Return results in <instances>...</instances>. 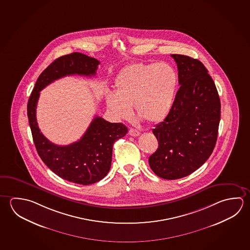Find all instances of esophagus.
<instances>
[{
	"label": "esophagus",
	"mask_w": 250,
	"mask_h": 250,
	"mask_svg": "<svg viewBox=\"0 0 250 250\" xmlns=\"http://www.w3.org/2000/svg\"><path fill=\"white\" fill-rule=\"evenodd\" d=\"M129 134H130L131 136H132V137H137V136L140 135V131H138V130H136V129L131 128V129L129 130Z\"/></svg>",
	"instance_id": "obj_1"
}]
</instances>
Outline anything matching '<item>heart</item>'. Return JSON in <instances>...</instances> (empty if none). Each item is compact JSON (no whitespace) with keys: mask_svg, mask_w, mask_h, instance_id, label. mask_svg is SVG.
Listing matches in <instances>:
<instances>
[{"mask_svg":"<svg viewBox=\"0 0 250 250\" xmlns=\"http://www.w3.org/2000/svg\"><path fill=\"white\" fill-rule=\"evenodd\" d=\"M177 83L176 71L166 62L131 64L117 76L116 93L106 94V104L116 119H129L133 105L142 119L158 123L171 110Z\"/></svg>","mask_w":250,"mask_h":250,"instance_id":"obj_1","label":"heart"}]
</instances>
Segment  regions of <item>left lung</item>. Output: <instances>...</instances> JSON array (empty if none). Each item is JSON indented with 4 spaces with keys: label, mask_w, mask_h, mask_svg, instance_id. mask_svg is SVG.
<instances>
[{
    "label": "left lung",
    "mask_w": 250,
    "mask_h": 250,
    "mask_svg": "<svg viewBox=\"0 0 250 250\" xmlns=\"http://www.w3.org/2000/svg\"><path fill=\"white\" fill-rule=\"evenodd\" d=\"M171 57L180 88L169 113L153 129L159 146L148 159L153 173L167 180L190 175L208 160L220 120L219 94L206 66L186 55Z\"/></svg>",
    "instance_id": "1"
}]
</instances>
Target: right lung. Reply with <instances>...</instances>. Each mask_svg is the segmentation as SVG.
<instances>
[{"label":"right lung","mask_w":250,"mask_h":250,"mask_svg":"<svg viewBox=\"0 0 250 250\" xmlns=\"http://www.w3.org/2000/svg\"><path fill=\"white\" fill-rule=\"evenodd\" d=\"M99 64L97 59L83 53H73L58 58L39 76L27 105L32 138L41 160L62 179L82 185L95 184L108 174L113 144L126 134L127 127L95 117L78 141L68 146H58L40 132L36 108L40 91L47 85L66 75H96Z\"/></svg>","instance_id":"right-lung-1"}]
</instances>
